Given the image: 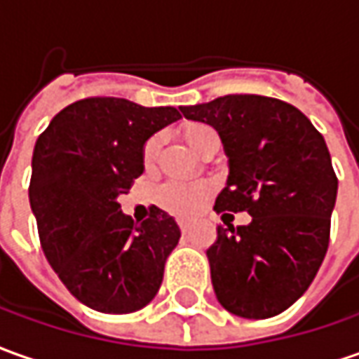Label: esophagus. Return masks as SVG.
Listing matches in <instances>:
<instances>
[{
  "label": "esophagus",
  "instance_id": "esophagus-1",
  "mask_svg": "<svg viewBox=\"0 0 359 359\" xmlns=\"http://www.w3.org/2000/svg\"><path fill=\"white\" fill-rule=\"evenodd\" d=\"M177 224H179V228L182 233H189L190 231V222L189 220H177Z\"/></svg>",
  "mask_w": 359,
  "mask_h": 359
}]
</instances>
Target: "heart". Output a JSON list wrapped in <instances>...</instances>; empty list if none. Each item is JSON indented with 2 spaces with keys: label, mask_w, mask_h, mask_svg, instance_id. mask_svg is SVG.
<instances>
[{
  "label": "heart",
  "mask_w": 359,
  "mask_h": 359,
  "mask_svg": "<svg viewBox=\"0 0 359 359\" xmlns=\"http://www.w3.org/2000/svg\"><path fill=\"white\" fill-rule=\"evenodd\" d=\"M180 137L190 149H194L198 155L206 157L216 153L220 147V135L218 131L204 123V121H189L180 126ZM161 139L157 135L149 137L141 151V159L145 169H153L159 159ZM212 187L208 180H169L157 190V204L163 210L170 212L180 218H192L196 216L212 196Z\"/></svg>",
  "instance_id": "b5f03b06"
}]
</instances>
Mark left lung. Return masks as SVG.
<instances>
[{"instance_id": "obj_1", "label": "left lung", "mask_w": 359, "mask_h": 359, "mask_svg": "<svg viewBox=\"0 0 359 359\" xmlns=\"http://www.w3.org/2000/svg\"><path fill=\"white\" fill-rule=\"evenodd\" d=\"M210 123L230 159L214 210L248 212V226H218L206 255L220 304L243 318H271L309 289L330 243L338 192L320 131L291 104L230 94L180 108Z\"/></svg>"}]
</instances>
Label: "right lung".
I'll return each mask as SVG.
<instances>
[{"label":"right lung","mask_w":359,"mask_h":359,"mask_svg":"<svg viewBox=\"0 0 359 359\" xmlns=\"http://www.w3.org/2000/svg\"><path fill=\"white\" fill-rule=\"evenodd\" d=\"M177 108L94 96L58 111L33 151L29 200L46 259L86 306L128 314L153 301L180 230L153 206L133 222L118 196L143 172L141 151Z\"/></svg>","instance_id":"obj_1"}]
</instances>
